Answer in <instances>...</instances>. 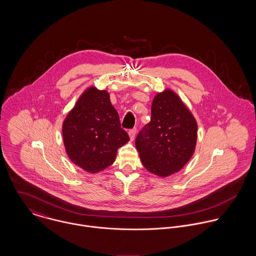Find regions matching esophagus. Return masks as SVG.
<instances>
[{
    "label": "esophagus",
    "mask_w": 256,
    "mask_h": 256,
    "mask_svg": "<svg viewBox=\"0 0 256 256\" xmlns=\"http://www.w3.org/2000/svg\"><path fill=\"white\" fill-rule=\"evenodd\" d=\"M128 134H129L130 140H131V141H133V140L135 139V137H136V129H132V130H130Z\"/></svg>",
    "instance_id": "obj_1"
}]
</instances>
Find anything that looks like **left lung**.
<instances>
[{"instance_id":"8db88e82","label":"left lung","mask_w":256,"mask_h":256,"mask_svg":"<svg viewBox=\"0 0 256 256\" xmlns=\"http://www.w3.org/2000/svg\"><path fill=\"white\" fill-rule=\"evenodd\" d=\"M197 131L195 117L176 92L166 88L156 94L150 121L135 142L146 170L160 178L178 172L195 152Z\"/></svg>"}]
</instances>
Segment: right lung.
Returning a JSON list of instances; mask_svg holds the SVG:
<instances>
[{
	"mask_svg": "<svg viewBox=\"0 0 256 256\" xmlns=\"http://www.w3.org/2000/svg\"><path fill=\"white\" fill-rule=\"evenodd\" d=\"M63 142L71 162L96 174L111 166L118 148L129 142L110 92L88 86L78 98L62 125Z\"/></svg>",
	"mask_w": 256,
	"mask_h": 256,
	"instance_id": "right-lung-1",
	"label": "right lung"
}]
</instances>
